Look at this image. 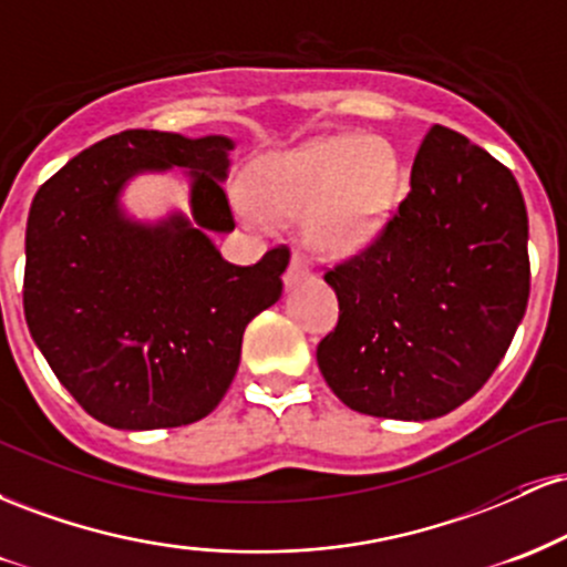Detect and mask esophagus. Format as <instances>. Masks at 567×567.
<instances>
[{
	"instance_id": "esophagus-1",
	"label": "esophagus",
	"mask_w": 567,
	"mask_h": 567,
	"mask_svg": "<svg viewBox=\"0 0 567 567\" xmlns=\"http://www.w3.org/2000/svg\"><path fill=\"white\" fill-rule=\"evenodd\" d=\"M306 279H311V269H309V266H306L303 258L296 256L290 261L288 271H285V285H288V288H292V285H301V282H306Z\"/></svg>"
}]
</instances>
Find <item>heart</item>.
Instances as JSON below:
<instances>
[{
  "label": "heart",
  "mask_w": 567,
  "mask_h": 567,
  "mask_svg": "<svg viewBox=\"0 0 567 567\" xmlns=\"http://www.w3.org/2000/svg\"><path fill=\"white\" fill-rule=\"evenodd\" d=\"M396 157L383 141L333 135L298 152L266 157L250 173L252 202L243 216L256 226L311 210L306 239L320 252H347L381 229L396 199Z\"/></svg>",
  "instance_id": "heart-1"
}]
</instances>
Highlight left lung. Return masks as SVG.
Masks as SVG:
<instances>
[{"label":"left lung","instance_id":"8db88e82","mask_svg":"<svg viewBox=\"0 0 567 567\" xmlns=\"http://www.w3.org/2000/svg\"><path fill=\"white\" fill-rule=\"evenodd\" d=\"M338 322L317 365L343 405L429 421L491 379L530 292L528 210L509 167L429 127L375 239L324 271Z\"/></svg>","mask_w":567,"mask_h":567}]
</instances>
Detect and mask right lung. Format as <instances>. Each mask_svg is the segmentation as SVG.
I'll list each match as a JSON object with an SVG mask.
<instances>
[{
  "instance_id": "add662e5",
  "label": "right lung",
  "mask_w": 567,
  "mask_h": 567,
  "mask_svg": "<svg viewBox=\"0 0 567 567\" xmlns=\"http://www.w3.org/2000/svg\"><path fill=\"white\" fill-rule=\"evenodd\" d=\"M234 143L159 130L109 135L39 186L25 224L23 311L58 381L101 424L184 426L213 413L239 368L247 322L282 296L285 245L258 264L220 258L231 231L224 184ZM186 166L195 224L121 216V184Z\"/></svg>"
}]
</instances>
